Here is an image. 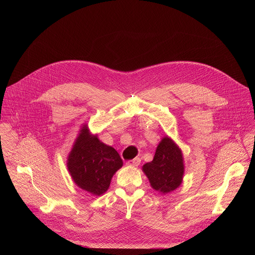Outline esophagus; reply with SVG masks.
<instances>
[{"mask_svg":"<svg viewBox=\"0 0 255 255\" xmlns=\"http://www.w3.org/2000/svg\"><path fill=\"white\" fill-rule=\"evenodd\" d=\"M140 162H141V159H140L139 157H136V158H134V159L128 160L126 164L129 165V166H138V165L140 164Z\"/></svg>","mask_w":255,"mask_h":255,"instance_id":"1","label":"esophagus"}]
</instances>
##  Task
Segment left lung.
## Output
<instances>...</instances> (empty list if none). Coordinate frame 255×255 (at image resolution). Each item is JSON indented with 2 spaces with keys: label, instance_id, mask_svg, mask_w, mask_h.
Wrapping results in <instances>:
<instances>
[{
  "label": "left lung",
  "instance_id": "left-lung-1",
  "mask_svg": "<svg viewBox=\"0 0 255 255\" xmlns=\"http://www.w3.org/2000/svg\"><path fill=\"white\" fill-rule=\"evenodd\" d=\"M142 170L153 190L162 195L168 194L183 183L185 174L183 151L170 137L164 136L157 145L152 161L145 163Z\"/></svg>",
  "mask_w": 255,
  "mask_h": 255
}]
</instances>
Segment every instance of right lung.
<instances>
[{
  "label": "right lung",
  "mask_w": 255,
  "mask_h": 255,
  "mask_svg": "<svg viewBox=\"0 0 255 255\" xmlns=\"http://www.w3.org/2000/svg\"><path fill=\"white\" fill-rule=\"evenodd\" d=\"M123 165L119 153L103 143L84 124L68 153L66 166L75 184L82 190L101 196L110 187L115 172Z\"/></svg>",
  "instance_id": "obj_1"
}]
</instances>
